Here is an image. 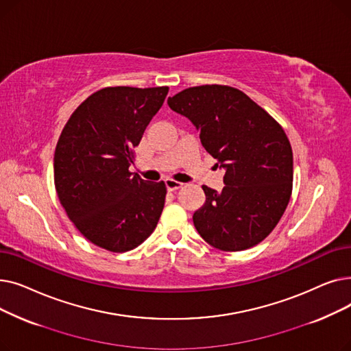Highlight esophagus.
<instances>
[{
	"mask_svg": "<svg viewBox=\"0 0 351 351\" xmlns=\"http://www.w3.org/2000/svg\"><path fill=\"white\" fill-rule=\"evenodd\" d=\"M165 185H166V189L171 191V192H175V191H178L183 186V183H180L178 180H173V179H166Z\"/></svg>",
	"mask_w": 351,
	"mask_h": 351,
	"instance_id": "1",
	"label": "esophagus"
}]
</instances>
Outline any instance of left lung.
Wrapping results in <instances>:
<instances>
[{"mask_svg": "<svg viewBox=\"0 0 351 351\" xmlns=\"http://www.w3.org/2000/svg\"><path fill=\"white\" fill-rule=\"evenodd\" d=\"M168 105L196 126L202 145L226 171L222 192L202 186L206 202L193 213L197 233L223 252L261 243L291 196L293 152L283 128L228 85L186 88Z\"/></svg>", "mask_w": 351, "mask_h": 351, "instance_id": "obj_1", "label": "left lung"}]
</instances>
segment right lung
<instances>
[{"label":"right lung","mask_w":351,"mask_h":351,"mask_svg":"<svg viewBox=\"0 0 351 351\" xmlns=\"http://www.w3.org/2000/svg\"><path fill=\"white\" fill-rule=\"evenodd\" d=\"M168 90L108 86L94 92L73 110L55 147L61 205L81 234L105 250L138 247L159 222L165 182L143 180L129 166Z\"/></svg>","instance_id":"add662e5"}]
</instances>
